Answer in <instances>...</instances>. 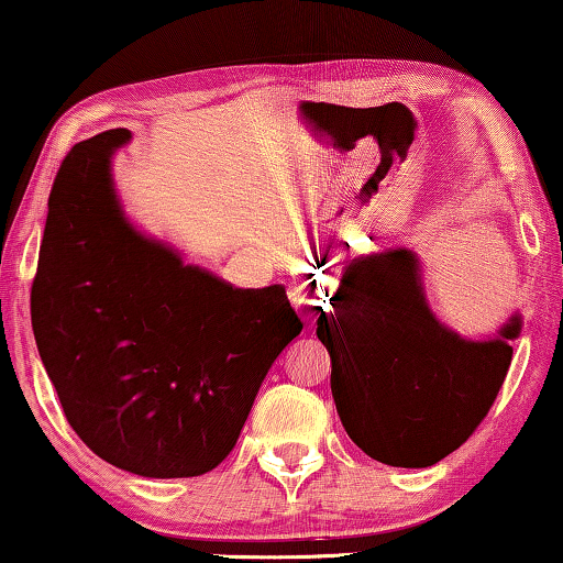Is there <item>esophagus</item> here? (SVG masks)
<instances>
[{
  "label": "esophagus",
  "mask_w": 563,
  "mask_h": 563,
  "mask_svg": "<svg viewBox=\"0 0 563 563\" xmlns=\"http://www.w3.org/2000/svg\"><path fill=\"white\" fill-rule=\"evenodd\" d=\"M332 288L334 286H332L330 277H322V280H317V286H306V283H290L288 296H290V301H294L298 314L309 319V317H314L324 309L327 301H330Z\"/></svg>",
  "instance_id": "34e87169"
}]
</instances>
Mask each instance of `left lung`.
I'll return each instance as SVG.
<instances>
[{"label": "left lung", "instance_id": "obj_1", "mask_svg": "<svg viewBox=\"0 0 563 563\" xmlns=\"http://www.w3.org/2000/svg\"><path fill=\"white\" fill-rule=\"evenodd\" d=\"M330 303L317 338L347 437L393 467H431L465 444L499 395L522 314L496 338H462L431 311L405 246L353 260Z\"/></svg>", "mask_w": 563, "mask_h": 563}]
</instances>
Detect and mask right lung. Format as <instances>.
<instances>
[{"label":"right lung","instance_id":"1","mask_svg":"<svg viewBox=\"0 0 563 563\" xmlns=\"http://www.w3.org/2000/svg\"><path fill=\"white\" fill-rule=\"evenodd\" d=\"M109 130L62 161L31 290L41 361L77 437L145 478L229 457L262 382L303 322L286 288H233L124 216Z\"/></svg>","mask_w":563,"mask_h":563}]
</instances>
